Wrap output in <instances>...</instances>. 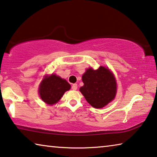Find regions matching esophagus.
Returning <instances> with one entry per match:
<instances>
[{
    "instance_id": "34e87169",
    "label": "esophagus",
    "mask_w": 157,
    "mask_h": 157,
    "mask_svg": "<svg viewBox=\"0 0 157 157\" xmlns=\"http://www.w3.org/2000/svg\"><path fill=\"white\" fill-rule=\"evenodd\" d=\"M71 89H73V90H77V89H78V84H73V85L71 86Z\"/></svg>"
}]
</instances>
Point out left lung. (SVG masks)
Here are the masks:
<instances>
[{
  "label": "left lung",
  "instance_id": "1",
  "mask_svg": "<svg viewBox=\"0 0 157 157\" xmlns=\"http://www.w3.org/2000/svg\"><path fill=\"white\" fill-rule=\"evenodd\" d=\"M84 86L79 89L86 101L95 108H102L114 98L117 92L115 78L105 67L89 68L82 75Z\"/></svg>",
  "mask_w": 157,
  "mask_h": 157
}]
</instances>
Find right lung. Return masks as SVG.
Listing matches in <instances>:
<instances>
[{"instance_id": "1", "label": "right lung", "mask_w": 157, "mask_h": 157, "mask_svg": "<svg viewBox=\"0 0 157 157\" xmlns=\"http://www.w3.org/2000/svg\"><path fill=\"white\" fill-rule=\"evenodd\" d=\"M71 89V85L66 79L52 74L46 77L40 85L39 94L42 100L49 105H53L60 100L66 91Z\"/></svg>"}]
</instances>
